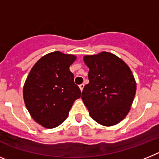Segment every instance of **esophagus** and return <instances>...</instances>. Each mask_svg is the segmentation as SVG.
<instances>
[{
    "instance_id": "esophagus-1",
    "label": "esophagus",
    "mask_w": 159,
    "mask_h": 159,
    "mask_svg": "<svg viewBox=\"0 0 159 159\" xmlns=\"http://www.w3.org/2000/svg\"><path fill=\"white\" fill-rule=\"evenodd\" d=\"M80 90H81V92H82L83 91V89H84V84H81L80 85Z\"/></svg>"
}]
</instances>
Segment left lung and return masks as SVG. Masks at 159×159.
I'll return each mask as SVG.
<instances>
[{
  "instance_id": "8db88e82",
  "label": "left lung",
  "mask_w": 159,
  "mask_h": 159,
  "mask_svg": "<svg viewBox=\"0 0 159 159\" xmlns=\"http://www.w3.org/2000/svg\"><path fill=\"white\" fill-rule=\"evenodd\" d=\"M89 67V84L82 98L92 119L103 126H113L130 111L136 83L128 66L115 55L101 52L84 58Z\"/></svg>"
}]
</instances>
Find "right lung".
I'll list each match as a JSON object with an SVG mask.
<instances>
[{"label": "right lung", "mask_w": 159, "mask_h": 159, "mask_svg": "<svg viewBox=\"0 0 159 159\" xmlns=\"http://www.w3.org/2000/svg\"><path fill=\"white\" fill-rule=\"evenodd\" d=\"M75 56L54 52L32 68L24 86L25 106L32 117L46 128H54L67 119L81 91L69 67Z\"/></svg>", "instance_id": "1"}]
</instances>
